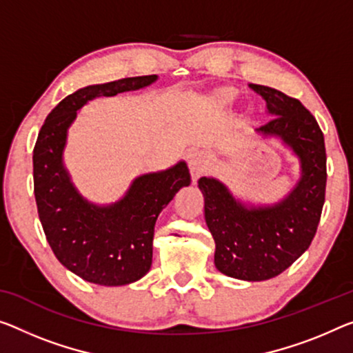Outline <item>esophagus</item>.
<instances>
[{
  "label": "esophagus",
  "mask_w": 353,
  "mask_h": 353,
  "mask_svg": "<svg viewBox=\"0 0 353 353\" xmlns=\"http://www.w3.org/2000/svg\"><path fill=\"white\" fill-rule=\"evenodd\" d=\"M207 167H208V159L202 151H192V153L189 154V169H191V175L194 178V181L207 172Z\"/></svg>",
  "instance_id": "esophagus-1"
}]
</instances>
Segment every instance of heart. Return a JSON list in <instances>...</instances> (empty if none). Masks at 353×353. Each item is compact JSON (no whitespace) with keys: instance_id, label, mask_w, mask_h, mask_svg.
<instances>
[{"instance_id":"1","label":"heart","mask_w":353,"mask_h":353,"mask_svg":"<svg viewBox=\"0 0 353 353\" xmlns=\"http://www.w3.org/2000/svg\"><path fill=\"white\" fill-rule=\"evenodd\" d=\"M214 99L218 102L219 105H227L235 99V91L232 88H221L214 93Z\"/></svg>"}]
</instances>
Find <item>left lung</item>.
Returning a JSON list of instances; mask_svg holds the SVG:
<instances>
[{
    "mask_svg": "<svg viewBox=\"0 0 353 353\" xmlns=\"http://www.w3.org/2000/svg\"><path fill=\"white\" fill-rule=\"evenodd\" d=\"M249 86L274 117L257 131L278 135L295 151L301 180L283 202L259 208L236 202L213 178H200L199 188L216 243V268L230 278L265 281L289 268L316 235L327 188V153L322 129L300 101L270 86Z\"/></svg>",
    "mask_w": 353,
    "mask_h": 353,
    "instance_id": "1",
    "label": "left lung"
}]
</instances>
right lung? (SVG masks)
Returning <instances> with one entry per match:
<instances>
[{"mask_svg": "<svg viewBox=\"0 0 353 353\" xmlns=\"http://www.w3.org/2000/svg\"><path fill=\"white\" fill-rule=\"evenodd\" d=\"M158 75L91 85L59 102L48 113L32 150L34 197L42 229L53 254L64 267L88 283L124 285L148 273L153 260L154 224L183 186L188 165L139 176L120 202L96 207L82 199L63 165L66 132L77 110L97 96H115L143 88Z\"/></svg>", "mask_w": 353, "mask_h": 353, "instance_id": "add662e5", "label": "right lung"}]
</instances>
